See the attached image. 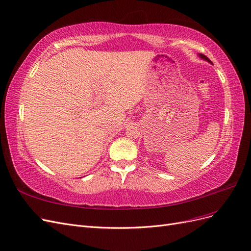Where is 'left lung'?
<instances>
[{"instance_id": "8db88e82", "label": "left lung", "mask_w": 251, "mask_h": 251, "mask_svg": "<svg viewBox=\"0 0 251 251\" xmlns=\"http://www.w3.org/2000/svg\"><path fill=\"white\" fill-rule=\"evenodd\" d=\"M199 56L202 58V59H204V60H206V62H208V63H210L211 64V62H210V60L208 59V57H206V56H205V55H203V54H201V53H200V54H199Z\"/></svg>"}]
</instances>
